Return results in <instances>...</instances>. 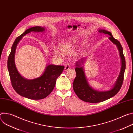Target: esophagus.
Returning a JSON list of instances; mask_svg holds the SVG:
<instances>
[{
  "mask_svg": "<svg viewBox=\"0 0 133 133\" xmlns=\"http://www.w3.org/2000/svg\"><path fill=\"white\" fill-rule=\"evenodd\" d=\"M70 65L68 63V64H66L65 66V70L66 71V70H68L69 69H70Z\"/></svg>",
  "mask_w": 133,
  "mask_h": 133,
  "instance_id": "esophagus-1",
  "label": "esophagus"
}]
</instances>
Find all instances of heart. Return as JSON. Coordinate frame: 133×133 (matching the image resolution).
I'll list each match as a JSON object with an SVG mask.
<instances>
[{"mask_svg":"<svg viewBox=\"0 0 133 133\" xmlns=\"http://www.w3.org/2000/svg\"><path fill=\"white\" fill-rule=\"evenodd\" d=\"M72 48V45L71 43L61 44L59 47V49L64 52H69L71 50ZM54 52L56 54H59L58 51L57 50H55Z\"/></svg>","mask_w":133,"mask_h":133,"instance_id":"1","label":"heart"}]
</instances>
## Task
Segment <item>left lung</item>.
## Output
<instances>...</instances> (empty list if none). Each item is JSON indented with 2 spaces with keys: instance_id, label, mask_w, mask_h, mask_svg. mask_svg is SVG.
<instances>
[{
  "instance_id": "left-lung-1",
  "label": "left lung",
  "mask_w": 133,
  "mask_h": 133,
  "mask_svg": "<svg viewBox=\"0 0 133 133\" xmlns=\"http://www.w3.org/2000/svg\"><path fill=\"white\" fill-rule=\"evenodd\" d=\"M99 32H102L105 34L109 35L110 36L109 39L117 46L122 60V68L119 77L114 87L108 91H98L93 89L89 86L85 76L83 68L80 66L81 65V63H79V62L76 63V67L75 69L76 72V76L73 82L74 90L79 99L84 102L91 103H96L105 101L114 96L117 94L123 85L126 68L125 58L123 54V47L120 42L115 39L111 35V33L109 31L101 29L99 30ZM83 61H84V59L82 58V63H83Z\"/></svg>"
}]
</instances>
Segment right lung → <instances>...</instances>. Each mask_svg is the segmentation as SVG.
Here are the masks:
<instances>
[{"mask_svg": "<svg viewBox=\"0 0 133 133\" xmlns=\"http://www.w3.org/2000/svg\"><path fill=\"white\" fill-rule=\"evenodd\" d=\"M44 30L45 28L41 26L27 29L16 38L8 58L7 66L13 88L21 96L30 99H42L48 96L55 86L57 78L64 69V66L49 65L41 77L32 80L24 78L17 70L14 61L15 53L16 46L22 37L32 31L42 32Z\"/></svg>", "mask_w": 133, "mask_h": 133, "instance_id": "obj_1", "label": "right lung"}]
</instances>
